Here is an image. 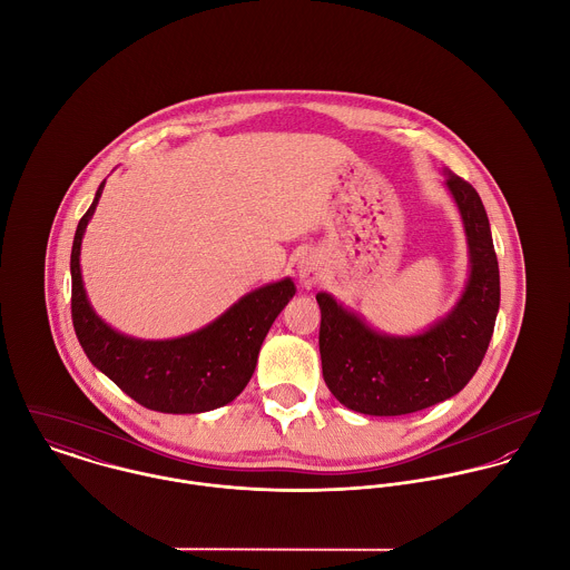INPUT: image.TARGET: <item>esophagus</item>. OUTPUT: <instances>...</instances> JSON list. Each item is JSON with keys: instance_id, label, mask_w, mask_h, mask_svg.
Listing matches in <instances>:
<instances>
[{"instance_id": "34e87169", "label": "esophagus", "mask_w": 570, "mask_h": 570, "mask_svg": "<svg viewBox=\"0 0 570 570\" xmlns=\"http://www.w3.org/2000/svg\"><path fill=\"white\" fill-rule=\"evenodd\" d=\"M298 276H301V283H303L305 287H312V285H316V283L323 278V267H321V263L314 261V258L301 261V265H298Z\"/></svg>"}]
</instances>
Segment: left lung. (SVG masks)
I'll return each mask as SVG.
<instances>
[{"label": "left lung", "instance_id": "obj_1", "mask_svg": "<svg viewBox=\"0 0 570 570\" xmlns=\"http://www.w3.org/2000/svg\"><path fill=\"white\" fill-rule=\"evenodd\" d=\"M470 247V278L454 309L419 335H386L344 309L331 294L321 305L323 377L355 412L395 416L454 397L479 371L500 307V274L488 213L474 186L448 173Z\"/></svg>", "mask_w": 570, "mask_h": 570}]
</instances>
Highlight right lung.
Listing matches in <instances>:
<instances>
[{
	"label": "right lung",
	"instance_id": "obj_1",
	"mask_svg": "<svg viewBox=\"0 0 570 570\" xmlns=\"http://www.w3.org/2000/svg\"><path fill=\"white\" fill-rule=\"evenodd\" d=\"M105 181L82 215L72 244V323L89 362L140 406L197 414L230 404L252 377L261 344L296 294L292 278L245 294L210 325L175 340H136L91 309L81 278V242Z\"/></svg>",
	"mask_w": 570,
	"mask_h": 570
}]
</instances>
